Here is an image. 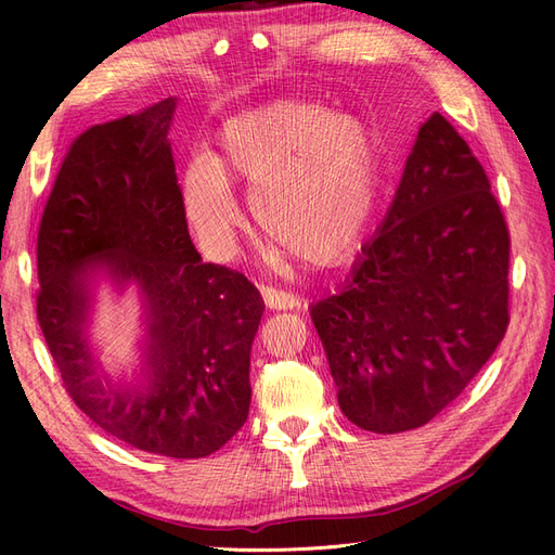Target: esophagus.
I'll return each mask as SVG.
<instances>
[{
    "label": "esophagus",
    "instance_id": "1",
    "mask_svg": "<svg viewBox=\"0 0 555 555\" xmlns=\"http://www.w3.org/2000/svg\"><path fill=\"white\" fill-rule=\"evenodd\" d=\"M263 304L268 310H296L300 308V300L287 292H278L273 287H261Z\"/></svg>",
    "mask_w": 555,
    "mask_h": 555
}]
</instances>
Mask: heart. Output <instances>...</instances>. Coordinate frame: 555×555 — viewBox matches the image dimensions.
<instances>
[{
	"label": "heart",
	"mask_w": 555,
	"mask_h": 555,
	"mask_svg": "<svg viewBox=\"0 0 555 555\" xmlns=\"http://www.w3.org/2000/svg\"><path fill=\"white\" fill-rule=\"evenodd\" d=\"M382 145L363 117L280 96L217 131L215 157L182 176V204L215 255L245 224L229 182H243L266 236L310 268H335L361 247L379 196Z\"/></svg>",
	"instance_id": "heart-1"
}]
</instances>
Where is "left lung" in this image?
<instances>
[{
  "label": "left lung",
  "instance_id": "obj_1",
  "mask_svg": "<svg viewBox=\"0 0 555 555\" xmlns=\"http://www.w3.org/2000/svg\"><path fill=\"white\" fill-rule=\"evenodd\" d=\"M507 271L489 178L433 113L343 289L310 308L349 422L391 435L442 412L505 338Z\"/></svg>",
  "mask_w": 555,
  "mask_h": 555
}]
</instances>
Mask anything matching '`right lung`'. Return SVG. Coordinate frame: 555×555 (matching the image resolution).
I'll return each instance as SVG.
<instances>
[{
    "label": "right lung",
    "mask_w": 555,
    "mask_h": 555,
    "mask_svg": "<svg viewBox=\"0 0 555 555\" xmlns=\"http://www.w3.org/2000/svg\"><path fill=\"white\" fill-rule=\"evenodd\" d=\"M176 99L74 141L37 241V317L66 391L113 438L169 459L224 447L249 412V351L263 300L245 275L204 263L178 188ZM142 300V367L102 378L89 343L95 289Z\"/></svg>",
    "instance_id": "add662e5"
}]
</instances>
